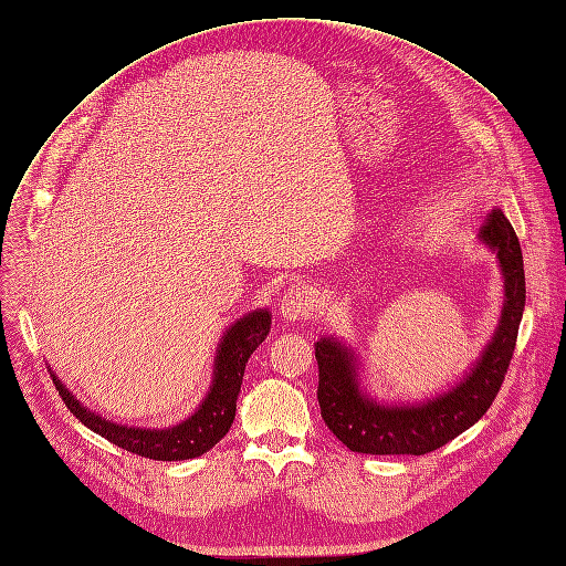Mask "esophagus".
<instances>
[{
    "label": "esophagus",
    "mask_w": 566,
    "mask_h": 566,
    "mask_svg": "<svg viewBox=\"0 0 566 566\" xmlns=\"http://www.w3.org/2000/svg\"><path fill=\"white\" fill-rule=\"evenodd\" d=\"M316 310V301L312 295V289L303 282H293L284 289L280 298V314L286 321H301L310 316Z\"/></svg>",
    "instance_id": "obj_1"
}]
</instances>
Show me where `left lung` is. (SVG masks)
Returning <instances> with one entry per match:
<instances>
[{
	"label": "left lung",
	"instance_id": "1",
	"mask_svg": "<svg viewBox=\"0 0 566 566\" xmlns=\"http://www.w3.org/2000/svg\"><path fill=\"white\" fill-rule=\"evenodd\" d=\"M480 241L497 256L504 303L482 358L450 392L412 406L380 403L360 388L358 355L350 346L333 337H321L314 344L321 418L350 452L420 457L454 440L491 408L516 348L525 310V273L516 231L497 208L486 216Z\"/></svg>",
	"mask_w": 566,
	"mask_h": 566
}]
</instances>
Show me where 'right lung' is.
<instances>
[{
  "instance_id": "add662e5",
  "label": "right lung",
  "mask_w": 566,
  "mask_h": 566,
  "mask_svg": "<svg viewBox=\"0 0 566 566\" xmlns=\"http://www.w3.org/2000/svg\"><path fill=\"white\" fill-rule=\"evenodd\" d=\"M268 333H271V314H268V310H256L245 314L243 318H238L224 333L218 346L213 365V385L211 390H208L206 399L199 403V408L188 420L167 429H139L109 422L101 418V415L88 410L86 406H82L52 371L50 376L54 388L59 390V397L64 399V403L75 418L94 433L114 442L116 448L154 461H186L201 457L203 452L216 448L224 438V433L231 429V422L235 418V399L238 392H241L245 365L250 360V355L268 337Z\"/></svg>"
}]
</instances>
